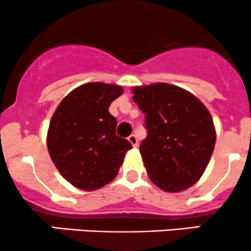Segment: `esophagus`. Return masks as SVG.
<instances>
[{
    "label": "esophagus",
    "mask_w": 251,
    "mask_h": 251,
    "mask_svg": "<svg viewBox=\"0 0 251 251\" xmlns=\"http://www.w3.org/2000/svg\"><path fill=\"white\" fill-rule=\"evenodd\" d=\"M127 139H128V142L131 143V145L133 146V148H137V146H138V139H137V137H135L134 134L129 135Z\"/></svg>",
    "instance_id": "obj_1"
}]
</instances>
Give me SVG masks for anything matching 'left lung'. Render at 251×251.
<instances>
[{"instance_id":"8db88e82","label":"left lung","mask_w":251,"mask_h":251,"mask_svg":"<svg viewBox=\"0 0 251 251\" xmlns=\"http://www.w3.org/2000/svg\"><path fill=\"white\" fill-rule=\"evenodd\" d=\"M145 114L148 137L140 144L150 179L166 192L197 183L215 149L216 129L204 103L186 89L165 82L132 88Z\"/></svg>"}]
</instances>
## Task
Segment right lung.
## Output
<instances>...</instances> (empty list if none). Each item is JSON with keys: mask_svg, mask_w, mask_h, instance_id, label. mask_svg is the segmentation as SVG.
Returning a JSON list of instances; mask_svg holds the SVG:
<instances>
[{"mask_svg": "<svg viewBox=\"0 0 251 251\" xmlns=\"http://www.w3.org/2000/svg\"><path fill=\"white\" fill-rule=\"evenodd\" d=\"M123 87L88 82L70 92L50 123L47 148L57 171L73 186L94 191L116 178L132 145L116 135L117 120L108 112Z\"/></svg>", "mask_w": 251, "mask_h": 251, "instance_id": "obj_1", "label": "right lung"}]
</instances>
